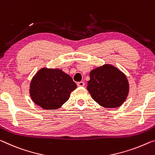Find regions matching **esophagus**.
Wrapping results in <instances>:
<instances>
[{"instance_id":"1","label":"esophagus","mask_w":155,"mask_h":155,"mask_svg":"<svg viewBox=\"0 0 155 155\" xmlns=\"http://www.w3.org/2000/svg\"><path fill=\"white\" fill-rule=\"evenodd\" d=\"M77 85L78 87H83L85 85V83L83 81H80L77 83Z\"/></svg>"}]
</instances>
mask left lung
<instances>
[{
    "mask_svg": "<svg viewBox=\"0 0 155 155\" xmlns=\"http://www.w3.org/2000/svg\"><path fill=\"white\" fill-rule=\"evenodd\" d=\"M87 89L91 97L100 105L119 107L126 99L129 83L126 75L114 66L104 65L91 71Z\"/></svg>",
    "mask_w": 155,
    "mask_h": 155,
    "instance_id": "left-lung-1",
    "label": "left lung"
}]
</instances>
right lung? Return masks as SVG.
Returning <instances> with one entry per match:
<instances>
[{"label":"right lung","instance_id":"obj_1","mask_svg":"<svg viewBox=\"0 0 155 155\" xmlns=\"http://www.w3.org/2000/svg\"><path fill=\"white\" fill-rule=\"evenodd\" d=\"M77 88L72 77L59 69L41 68L31 79L29 94L35 104L45 110H56Z\"/></svg>","mask_w":155,"mask_h":155}]
</instances>
